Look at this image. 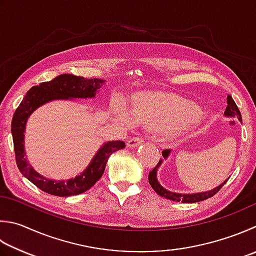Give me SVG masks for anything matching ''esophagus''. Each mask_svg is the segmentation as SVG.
Returning <instances> with one entry per match:
<instances>
[{
	"instance_id": "34e87169",
	"label": "esophagus",
	"mask_w": 256,
	"mask_h": 256,
	"mask_svg": "<svg viewBox=\"0 0 256 256\" xmlns=\"http://www.w3.org/2000/svg\"><path fill=\"white\" fill-rule=\"evenodd\" d=\"M142 144V139L139 138V137H134V138H130L129 140L127 142V147L129 148H134L139 146V144Z\"/></svg>"
}]
</instances>
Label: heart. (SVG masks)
Returning <instances> with one entry per match:
<instances>
[{
	"instance_id": "obj_1",
	"label": "heart",
	"mask_w": 256,
	"mask_h": 256,
	"mask_svg": "<svg viewBox=\"0 0 256 256\" xmlns=\"http://www.w3.org/2000/svg\"><path fill=\"white\" fill-rule=\"evenodd\" d=\"M200 109L192 101L162 92H146L134 99L130 112L118 104L114 114L120 122L130 128L134 122L150 132H182L200 119Z\"/></svg>"
}]
</instances>
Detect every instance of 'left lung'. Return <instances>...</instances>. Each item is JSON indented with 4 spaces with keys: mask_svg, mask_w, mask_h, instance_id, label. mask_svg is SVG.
<instances>
[{
    "mask_svg": "<svg viewBox=\"0 0 256 256\" xmlns=\"http://www.w3.org/2000/svg\"><path fill=\"white\" fill-rule=\"evenodd\" d=\"M228 106H226V109L224 112V114L226 117H230V118H238L240 122H242V116H240V110L238 108V106L234 102L233 98L230 97L228 94ZM172 150L170 149H165V150H162V159L159 160V162L157 164V166L154 168V170L148 174V180H149V184L154 188V190H155L159 196L162 197H165L167 200H170L172 202H182V203H197V202H202V200H205L207 198H210L212 196H214L216 192H218L222 187L224 186V184L228 180H224L222 182L220 185H218V187L213 188V190H206V192H192V194H186V192H172V190H166L165 187H162L160 185V182H158V178H157V172H158V168L162 166V164L164 160H166L168 158V156L170 155Z\"/></svg>",
    "mask_w": 256,
    "mask_h": 256,
    "instance_id": "obj_1",
    "label": "left lung"
}]
</instances>
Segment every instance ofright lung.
Wrapping results in <instances>:
<instances>
[{
  "label": "right lung",
  "instance_id": "1",
  "mask_svg": "<svg viewBox=\"0 0 256 256\" xmlns=\"http://www.w3.org/2000/svg\"><path fill=\"white\" fill-rule=\"evenodd\" d=\"M104 82L106 80L102 79H86L84 76H76L69 74H60L51 81L32 86L24 96L20 106L14 112L11 132L18 168L24 177H26L41 190L61 197L79 195L88 190L102 176L110 155H112L119 149L124 148V142L122 140L107 142L101 144L86 170L78 176L72 177L68 180H51L41 175L30 165L26 156V149H24L26 126L28 117L38 107L53 100L94 98Z\"/></svg>",
  "mask_w": 256,
  "mask_h": 256
}]
</instances>
